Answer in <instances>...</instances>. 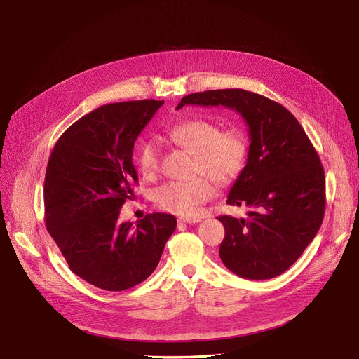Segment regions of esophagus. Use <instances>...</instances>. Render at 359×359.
Segmentation results:
<instances>
[{
	"label": "esophagus",
	"mask_w": 359,
	"mask_h": 359,
	"mask_svg": "<svg viewBox=\"0 0 359 359\" xmlns=\"http://www.w3.org/2000/svg\"><path fill=\"white\" fill-rule=\"evenodd\" d=\"M178 222L180 223H187V224H194V223H199L201 219H199V217H181Z\"/></svg>",
	"instance_id": "1"
}]
</instances>
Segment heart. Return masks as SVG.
I'll return each mask as SVG.
<instances>
[{"label": "heart", "mask_w": 359, "mask_h": 359, "mask_svg": "<svg viewBox=\"0 0 359 359\" xmlns=\"http://www.w3.org/2000/svg\"><path fill=\"white\" fill-rule=\"evenodd\" d=\"M173 144L190 151L194 156L193 172L205 173L189 181H170L154 191V202L160 210L178 215H193L198 206L214 194L215 181L229 186L243 172L248 142L240 128L223 130L211 119L191 118L169 130ZM160 148L156 140H147L137 148L136 163L145 177L158 170ZM209 177H206L205 175Z\"/></svg>", "instance_id": "1"}]
</instances>
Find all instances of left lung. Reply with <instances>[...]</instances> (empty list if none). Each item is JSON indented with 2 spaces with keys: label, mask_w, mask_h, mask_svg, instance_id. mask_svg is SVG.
I'll return each instance as SVG.
<instances>
[{
  "label": "left lung",
  "mask_w": 359,
  "mask_h": 359,
  "mask_svg": "<svg viewBox=\"0 0 359 359\" xmlns=\"http://www.w3.org/2000/svg\"><path fill=\"white\" fill-rule=\"evenodd\" d=\"M224 106L248 126V156L227 196L245 205L247 219L222 215L219 255L233 274L266 280L283 274L316 236L325 214V173L309 136L285 106L245 90H212L181 99Z\"/></svg>",
  "instance_id": "8db88e82"
}]
</instances>
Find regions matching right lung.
Listing matches in <instances>:
<instances>
[{
    "label": "right lung",
    "mask_w": 359,
    "mask_h": 359,
    "mask_svg": "<svg viewBox=\"0 0 359 359\" xmlns=\"http://www.w3.org/2000/svg\"><path fill=\"white\" fill-rule=\"evenodd\" d=\"M165 100L111 103L82 116L52 149L45 177V222L69 268L93 286L126 290L157 268L177 227L153 212L133 226L119 211L137 173L135 140Z\"/></svg>",
    "instance_id": "add662e5"
}]
</instances>
